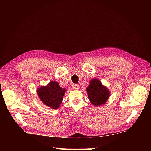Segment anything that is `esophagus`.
<instances>
[{
	"label": "esophagus",
	"instance_id": "obj_1",
	"mask_svg": "<svg viewBox=\"0 0 151 151\" xmlns=\"http://www.w3.org/2000/svg\"><path fill=\"white\" fill-rule=\"evenodd\" d=\"M72 88L74 89V90H78L79 89V86L78 84H76V83H73L72 85Z\"/></svg>",
	"mask_w": 151,
	"mask_h": 151
}]
</instances>
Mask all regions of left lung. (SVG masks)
Instances as JSON below:
<instances>
[{"mask_svg": "<svg viewBox=\"0 0 151 151\" xmlns=\"http://www.w3.org/2000/svg\"><path fill=\"white\" fill-rule=\"evenodd\" d=\"M87 91L88 99L95 106L104 104L110 95L109 91L106 87H103L101 82L96 79L90 81Z\"/></svg>", "mask_w": 151, "mask_h": 151, "instance_id": "left-lung-1", "label": "left lung"}]
</instances>
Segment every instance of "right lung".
Here are the masks:
<instances>
[{
  "label": "right lung",
  "instance_id": "obj_1",
  "mask_svg": "<svg viewBox=\"0 0 151 151\" xmlns=\"http://www.w3.org/2000/svg\"><path fill=\"white\" fill-rule=\"evenodd\" d=\"M66 90L55 81L50 82L45 87L38 88L37 93L41 101L46 106L57 109L61 104Z\"/></svg>",
  "mask_w": 151,
  "mask_h": 151
}]
</instances>
